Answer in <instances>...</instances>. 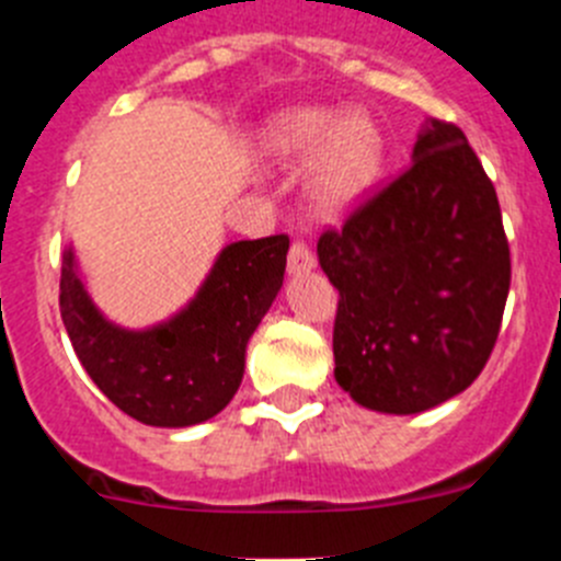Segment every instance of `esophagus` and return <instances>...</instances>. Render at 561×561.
<instances>
[{
  "mask_svg": "<svg viewBox=\"0 0 561 561\" xmlns=\"http://www.w3.org/2000/svg\"><path fill=\"white\" fill-rule=\"evenodd\" d=\"M317 264L314 252L306 241H291L289 247V257H286V266H289L291 275H300V272H311Z\"/></svg>",
  "mask_w": 561,
  "mask_h": 561,
  "instance_id": "esophagus-1",
  "label": "esophagus"
}]
</instances>
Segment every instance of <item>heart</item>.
<instances>
[{"label":"heart","mask_w":561,"mask_h":561,"mask_svg":"<svg viewBox=\"0 0 561 561\" xmlns=\"http://www.w3.org/2000/svg\"><path fill=\"white\" fill-rule=\"evenodd\" d=\"M272 146L286 157L317 151L311 187L325 207L354 202L376 180L381 134L368 114H340L329 106H300L280 114L272 126Z\"/></svg>","instance_id":"1"}]
</instances>
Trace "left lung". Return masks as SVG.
Here are the masks:
<instances>
[{
	"mask_svg": "<svg viewBox=\"0 0 561 561\" xmlns=\"http://www.w3.org/2000/svg\"><path fill=\"white\" fill-rule=\"evenodd\" d=\"M340 291L334 376L362 408L410 415L485 368L512 286L497 191L455 123L433 121L413 162L317 241Z\"/></svg>",
	"mask_w": 561,
	"mask_h": 561,
	"instance_id": "8db88e82",
	"label": "left lung"
}]
</instances>
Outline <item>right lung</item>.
Masks as SVG:
<instances>
[{
    "instance_id": "obj_1",
    "label": "right lung",
    "mask_w": 561,
    "mask_h": 561,
    "mask_svg": "<svg viewBox=\"0 0 561 561\" xmlns=\"http://www.w3.org/2000/svg\"><path fill=\"white\" fill-rule=\"evenodd\" d=\"M289 236L225 247L185 311L148 331L117 329L92 306L72 252L61 264V320L112 404L151 427H191L230 404L252 331L284 286Z\"/></svg>"
}]
</instances>
